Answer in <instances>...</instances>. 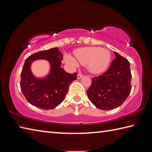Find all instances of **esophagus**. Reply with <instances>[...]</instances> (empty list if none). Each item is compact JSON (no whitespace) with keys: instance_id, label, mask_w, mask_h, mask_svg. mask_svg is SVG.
<instances>
[{"instance_id":"esophagus-1","label":"esophagus","mask_w":152,"mask_h":152,"mask_svg":"<svg viewBox=\"0 0 152 152\" xmlns=\"http://www.w3.org/2000/svg\"><path fill=\"white\" fill-rule=\"evenodd\" d=\"M82 76H83V75H82L81 73H78V75H77V78L80 79V78H82Z\"/></svg>"}]
</instances>
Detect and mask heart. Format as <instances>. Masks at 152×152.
Segmentation results:
<instances>
[{
    "label": "heart",
    "mask_w": 152,
    "mask_h": 152,
    "mask_svg": "<svg viewBox=\"0 0 152 152\" xmlns=\"http://www.w3.org/2000/svg\"><path fill=\"white\" fill-rule=\"evenodd\" d=\"M74 57L65 55L64 59L73 66H78V62L82 65H87L88 69L93 74L104 72L111 60V54L108 50L95 46L79 48L74 52Z\"/></svg>",
    "instance_id": "b5f03b06"
}]
</instances>
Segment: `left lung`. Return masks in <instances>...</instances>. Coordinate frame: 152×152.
I'll return each instance as SVG.
<instances>
[{
	"label": "left lung",
	"instance_id": "left-lung-1",
	"mask_svg": "<svg viewBox=\"0 0 152 152\" xmlns=\"http://www.w3.org/2000/svg\"><path fill=\"white\" fill-rule=\"evenodd\" d=\"M115 59L106 72L92 78L87 91L88 97L96 108L110 110L121 106L131 90L130 63L114 51Z\"/></svg>",
	"mask_w": 152,
	"mask_h": 152
}]
</instances>
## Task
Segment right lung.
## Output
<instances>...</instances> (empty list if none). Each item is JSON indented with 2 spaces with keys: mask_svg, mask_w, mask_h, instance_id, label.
I'll use <instances>...</instances> for the list:
<instances>
[{
  "mask_svg": "<svg viewBox=\"0 0 152 152\" xmlns=\"http://www.w3.org/2000/svg\"><path fill=\"white\" fill-rule=\"evenodd\" d=\"M40 59L48 60L50 65L49 74L44 78H37L30 69L33 61ZM62 60L63 54L57 48L38 51L25 60L21 73L20 87L31 104L48 110L63 101L70 84L77 79L78 73L66 72L61 67Z\"/></svg>",
  "mask_w": 152,
  "mask_h": 152,
  "instance_id": "1",
  "label": "right lung"
}]
</instances>
